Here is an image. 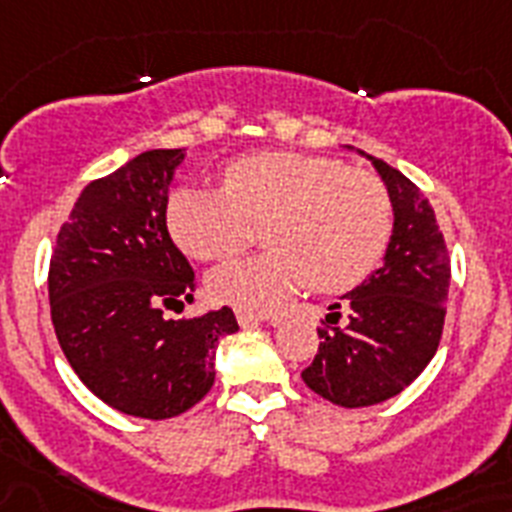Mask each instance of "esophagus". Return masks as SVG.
<instances>
[{"label":"esophagus","mask_w":512,"mask_h":512,"mask_svg":"<svg viewBox=\"0 0 512 512\" xmlns=\"http://www.w3.org/2000/svg\"><path fill=\"white\" fill-rule=\"evenodd\" d=\"M238 324L240 327H256L259 322H266V316L261 314H253V311H238Z\"/></svg>","instance_id":"1"}]
</instances>
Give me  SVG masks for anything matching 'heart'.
Segmentation results:
<instances>
[{
    "label": "heart",
    "instance_id": "1",
    "mask_svg": "<svg viewBox=\"0 0 512 512\" xmlns=\"http://www.w3.org/2000/svg\"><path fill=\"white\" fill-rule=\"evenodd\" d=\"M392 198L374 172L314 154L243 156L222 190L180 188L167 204L177 246L198 261H225L261 230L266 251L209 277L219 303L269 311L298 287L345 293L361 285L392 238Z\"/></svg>",
    "mask_w": 512,
    "mask_h": 512
}]
</instances>
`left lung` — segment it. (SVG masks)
Segmentation results:
<instances>
[{
	"label": "left lung",
	"instance_id": "left-lung-1",
	"mask_svg": "<svg viewBox=\"0 0 512 512\" xmlns=\"http://www.w3.org/2000/svg\"><path fill=\"white\" fill-rule=\"evenodd\" d=\"M371 162L395 211L387 256L369 280L329 306L332 314L316 327L319 350L301 374L316 395L342 408L403 392L437 353L447 314L450 261L432 206L403 172L377 156Z\"/></svg>",
	"mask_w": 512,
	"mask_h": 512
}]
</instances>
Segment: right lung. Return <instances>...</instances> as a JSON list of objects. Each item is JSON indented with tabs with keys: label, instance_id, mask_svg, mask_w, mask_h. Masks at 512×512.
<instances>
[{
	"label": "right lung",
	"instance_id": "add662e5",
	"mask_svg": "<svg viewBox=\"0 0 512 512\" xmlns=\"http://www.w3.org/2000/svg\"><path fill=\"white\" fill-rule=\"evenodd\" d=\"M183 149L138 154L88 183L59 227L49 303L59 348L96 398L128 416L185 413L214 384V356L238 332L232 308L167 319L196 274L167 232V188Z\"/></svg>",
	"mask_w": 512,
	"mask_h": 512
}]
</instances>
